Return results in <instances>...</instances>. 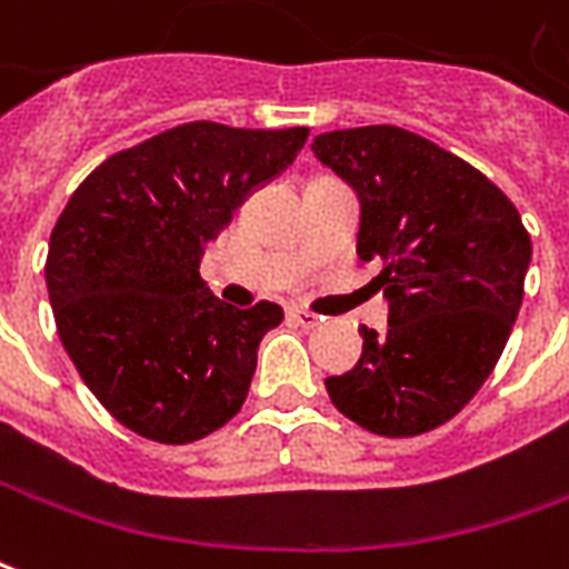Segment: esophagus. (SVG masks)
<instances>
[{
  "mask_svg": "<svg viewBox=\"0 0 569 569\" xmlns=\"http://www.w3.org/2000/svg\"><path fill=\"white\" fill-rule=\"evenodd\" d=\"M289 317H292L298 326H305V329H313V326L323 323V317H320V313L305 311V308H292V311H289Z\"/></svg>",
  "mask_w": 569,
  "mask_h": 569,
  "instance_id": "esophagus-1",
  "label": "esophagus"
}]
</instances>
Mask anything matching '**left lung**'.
<instances>
[{
    "instance_id": "left-lung-1",
    "label": "left lung",
    "mask_w": 569,
    "mask_h": 569,
    "mask_svg": "<svg viewBox=\"0 0 569 569\" xmlns=\"http://www.w3.org/2000/svg\"><path fill=\"white\" fill-rule=\"evenodd\" d=\"M313 157L360 200L357 256L379 261L388 332L326 391L381 437H416L478 395L523 301L530 233L487 174L422 134L363 126L313 138Z\"/></svg>"
}]
</instances>
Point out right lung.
<instances>
[{
    "label": "right lung",
    "mask_w": 569,
    "mask_h": 569,
    "mask_svg": "<svg viewBox=\"0 0 569 569\" xmlns=\"http://www.w3.org/2000/svg\"><path fill=\"white\" fill-rule=\"evenodd\" d=\"M305 141L301 126L188 122L113 153L63 206L46 258L58 336L91 395L134 435L193 443L243 407L258 345L283 308L218 301L200 258Z\"/></svg>",
    "instance_id": "add662e5"
}]
</instances>
